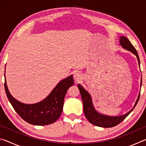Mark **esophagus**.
I'll return each mask as SVG.
<instances>
[{
    "mask_svg": "<svg viewBox=\"0 0 146 146\" xmlns=\"http://www.w3.org/2000/svg\"><path fill=\"white\" fill-rule=\"evenodd\" d=\"M74 78L76 80H79L81 78V75L80 73L78 72H75L74 73Z\"/></svg>",
    "mask_w": 146,
    "mask_h": 146,
    "instance_id": "1",
    "label": "esophagus"
}]
</instances>
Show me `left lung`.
Listing matches in <instances>:
<instances>
[{
	"instance_id": "1",
	"label": "left lung",
	"mask_w": 146,
	"mask_h": 146,
	"mask_svg": "<svg viewBox=\"0 0 146 146\" xmlns=\"http://www.w3.org/2000/svg\"><path fill=\"white\" fill-rule=\"evenodd\" d=\"M120 44L123 48L127 49L128 51H131V52L135 54L137 56V60L138 61V64H139L140 66V59L137 50H136V49L135 48V47L130 42V41L126 37H125V36H121L120 38ZM78 88L79 91H80L81 97H82V100L83 102L84 113L86 117L87 118L89 122L92 123V124L102 127H112L119 124L122 121L124 120L129 115V113L135 108L136 105L137 104L138 102V100H139L140 95V93L134 108L131 110L129 111V112L127 113L126 114L121 116H118V117H110V116H106L100 114V113H98L93 107L91 96L88 93V91H86L82 86L80 84H78Z\"/></svg>"
}]
</instances>
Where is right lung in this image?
<instances>
[{"mask_svg":"<svg viewBox=\"0 0 146 146\" xmlns=\"http://www.w3.org/2000/svg\"><path fill=\"white\" fill-rule=\"evenodd\" d=\"M73 84V76L71 75L60 81L45 99L35 104H25L15 99L9 92L6 77L4 88L9 102L20 117L31 124L44 125L55 122L60 117L64 97L69 88Z\"/></svg>","mask_w":146,"mask_h":146,"instance_id":"add662e5","label":"right lung"}]
</instances>
